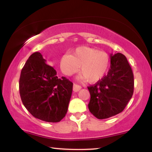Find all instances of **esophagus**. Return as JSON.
I'll return each instance as SVG.
<instances>
[{"mask_svg":"<svg viewBox=\"0 0 152 152\" xmlns=\"http://www.w3.org/2000/svg\"><path fill=\"white\" fill-rule=\"evenodd\" d=\"M82 88V86H80V85H77L76 84H73V91L74 92H78L80 89Z\"/></svg>","mask_w":152,"mask_h":152,"instance_id":"1","label":"esophagus"}]
</instances>
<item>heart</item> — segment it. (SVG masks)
Returning a JSON list of instances; mask_svg holds the SVG:
<instances>
[{"label":"heart","instance_id":"obj_1","mask_svg":"<svg viewBox=\"0 0 152 152\" xmlns=\"http://www.w3.org/2000/svg\"><path fill=\"white\" fill-rule=\"evenodd\" d=\"M110 57L106 52L87 46H80L71 55H63L60 59V68L67 76H72L80 69L78 78L89 83L100 81L107 73L110 66Z\"/></svg>","mask_w":152,"mask_h":152}]
</instances>
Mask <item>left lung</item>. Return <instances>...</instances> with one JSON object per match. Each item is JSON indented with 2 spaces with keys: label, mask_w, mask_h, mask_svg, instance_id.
Here are the masks:
<instances>
[{
  "label": "left lung",
  "mask_w": 152,
  "mask_h": 152,
  "mask_svg": "<svg viewBox=\"0 0 152 152\" xmlns=\"http://www.w3.org/2000/svg\"><path fill=\"white\" fill-rule=\"evenodd\" d=\"M111 57L107 75L88 87L91 99L88 109L98 119H106L121 113L134 93V74L126 58L121 53Z\"/></svg>",
  "instance_id": "obj_1"
}]
</instances>
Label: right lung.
Wrapping results in <instances>:
<instances>
[{"label":"right lung","instance_id":"obj_1","mask_svg":"<svg viewBox=\"0 0 152 152\" xmlns=\"http://www.w3.org/2000/svg\"><path fill=\"white\" fill-rule=\"evenodd\" d=\"M39 52L32 54L22 68L19 92L22 102L34 118L58 122L65 117L73 84L64 77H57Z\"/></svg>","mask_w":152,"mask_h":152}]
</instances>
